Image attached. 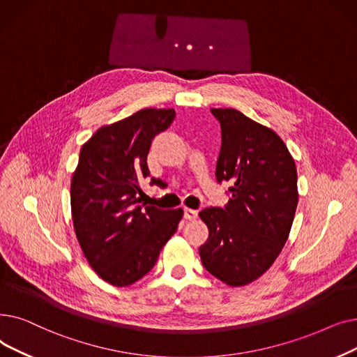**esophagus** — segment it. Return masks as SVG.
<instances>
[{
  "label": "esophagus",
  "mask_w": 357,
  "mask_h": 357,
  "mask_svg": "<svg viewBox=\"0 0 357 357\" xmlns=\"http://www.w3.org/2000/svg\"><path fill=\"white\" fill-rule=\"evenodd\" d=\"M197 218V211L195 209H189V208H184V219L188 220H195Z\"/></svg>",
  "instance_id": "obj_1"
}]
</instances>
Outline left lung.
I'll return each instance as SVG.
<instances>
[{
  "label": "left lung",
  "instance_id": "8db88e82",
  "mask_svg": "<svg viewBox=\"0 0 357 357\" xmlns=\"http://www.w3.org/2000/svg\"><path fill=\"white\" fill-rule=\"evenodd\" d=\"M222 129L218 181L231 180L225 209L199 216L209 236L200 245L202 264L228 286L263 276L289 238L298 206L295 160L279 135L235 109H211Z\"/></svg>",
  "mask_w": 357,
  "mask_h": 357
}]
</instances>
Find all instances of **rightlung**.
I'll use <instances>...</instances> for the list:
<instances>
[{"label": "right lung", "mask_w": 357, "mask_h": 357, "mask_svg": "<svg viewBox=\"0 0 357 357\" xmlns=\"http://www.w3.org/2000/svg\"><path fill=\"white\" fill-rule=\"evenodd\" d=\"M174 117V109H142L98 128L81 148L71 178L74 231L91 268L113 286L144 278L183 218L180 208L138 205L151 142Z\"/></svg>", "instance_id": "1"}]
</instances>
